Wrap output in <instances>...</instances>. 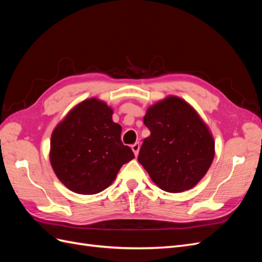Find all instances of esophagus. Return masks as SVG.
Segmentation results:
<instances>
[{"label": "esophagus", "mask_w": 262, "mask_h": 262, "mask_svg": "<svg viewBox=\"0 0 262 262\" xmlns=\"http://www.w3.org/2000/svg\"><path fill=\"white\" fill-rule=\"evenodd\" d=\"M131 148H132V150H133L134 155L138 156L139 150H140V143H139V142H136V143L132 144V145H131Z\"/></svg>", "instance_id": "34e87169"}]
</instances>
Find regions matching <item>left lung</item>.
Masks as SVG:
<instances>
[{
  "mask_svg": "<svg viewBox=\"0 0 262 262\" xmlns=\"http://www.w3.org/2000/svg\"><path fill=\"white\" fill-rule=\"evenodd\" d=\"M144 139L138 161L167 192L191 189L207 173L214 157L208 126L185 100L169 96L147 109Z\"/></svg>",
  "mask_w": 262,
  "mask_h": 262,
  "instance_id": "left-lung-1",
  "label": "left lung"
}]
</instances>
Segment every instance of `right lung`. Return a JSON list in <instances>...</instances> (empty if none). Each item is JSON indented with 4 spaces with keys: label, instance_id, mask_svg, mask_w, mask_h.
Returning <instances> with one entry per match:
<instances>
[{
    "label": "right lung",
    "instance_id": "1",
    "mask_svg": "<svg viewBox=\"0 0 262 262\" xmlns=\"http://www.w3.org/2000/svg\"><path fill=\"white\" fill-rule=\"evenodd\" d=\"M113 109L95 98L73 108L51 137L50 162L59 180L72 191L95 194L115 180L119 169L134 158L122 143L121 126Z\"/></svg>",
    "mask_w": 262,
    "mask_h": 262
}]
</instances>
